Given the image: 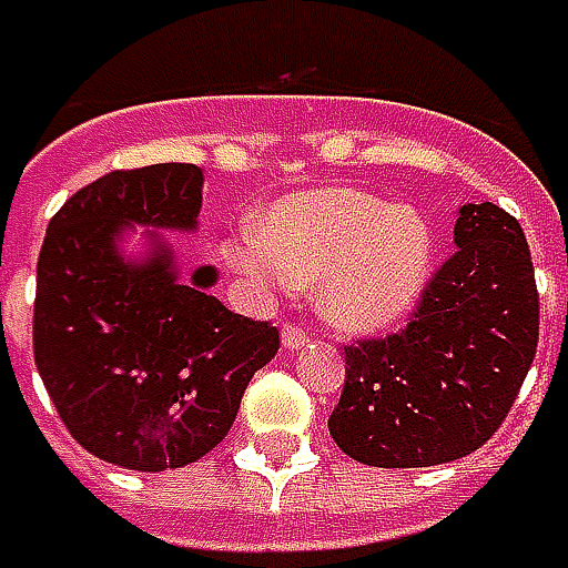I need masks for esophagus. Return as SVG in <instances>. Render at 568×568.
Instances as JSON below:
<instances>
[{"instance_id": "34e87169", "label": "esophagus", "mask_w": 568, "mask_h": 568, "mask_svg": "<svg viewBox=\"0 0 568 568\" xmlns=\"http://www.w3.org/2000/svg\"><path fill=\"white\" fill-rule=\"evenodd\" d=\"M306 341H310V332H306V328H294V325H287V328L281 332V347H284V351H300Z\"/></svg>"}]
</instances>
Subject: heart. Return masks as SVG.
Returning a JSON list of instances; mask_svg holds the SVG:
<instances>
[{
  "label": "heart",
  "mask_w": 568,
  "mask_h": 568,
  "mask_svg": "<svg viewBox=\"0 0 568 568\" xmlns=\"http://www.w3.org/2000/svg\"><path fill=\"white\" fill-rule=\"evenodd\" d=\"M433 255L436 233L420 211L351 186L287 195L224 250L262 296L318 281L322 316L354 335L385 332L420 303Z\"/></svg>",
  "instance_id": "heart-1"
}]
</instances>
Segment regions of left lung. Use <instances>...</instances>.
I'll use <instances>...</instances> for the list:
<instances>
[{"label":"left lung","mask_w":568,"mask_h":568,"mask_svg":"<svg viewBox=\"0 0 568 568\" xmlns=\"http://www.w3.org/2000/svg\"><path fill=\"white\" fill-rule=\"evenodd\" d=\"M455 246L404 332L347 347L328 429L361 465L465 458L499 429L531 369L537 287L518 221L493 202H468Z\"/></svg>","instance_id":"8db88e82"}]
</instances>
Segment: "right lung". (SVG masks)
<instances>
[{
  "label": "right lung",
  "mask_w": 568,
  "mask_h": 568,
  "mask_svg": "<svg viewBox=\"0 0 568 568\" xmlns=\"http://www.w3.org/2000/svg\"><path fill=\"white\" fill-rule=\"evenodd\" d=\"M202 183L195 164L106 173L55 211L37 258L40 379L78 446L125 470L199 462L277 354V328L207 294L214 265L183 277L164 236L199 230Z\"/></svg>",
  "instance_id": "1"
}]
</instances>
